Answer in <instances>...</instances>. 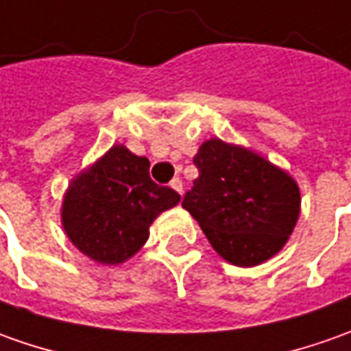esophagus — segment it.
<instances>
[{
	"mask_svg": "<svg viewBox=\"0 0 351 351\" xmlns=\"http://www.w3.org/2000/svg\"><path fill=\"white\" fill-rule=\"evenodd\" d=\"M171 188L182 195V180H180V178H173V180H171Z\"/></svg>",
	"mask_w": 351,
	"mask_h": 351,
	"instance_id": "obj_1",
	"label": "esophagus"
}]
</instances>
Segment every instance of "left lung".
<instances>
[{"label":"left lung","instance_id":"8db88e82","mask_svg":"<svg viewBox=\"0 0 351 351\" xmlns=\"http://www.w3.org/2000/svg\"><path fill=\"white\" fill-rule=\"evenodd\" d=\"M199 176L182 207L219 256L256 267L276 256L300 219L302 194L290 173L250 147L209 138L194 156Z\"/></svg>","mask_w":351,"mask_h":351}]
</instances>
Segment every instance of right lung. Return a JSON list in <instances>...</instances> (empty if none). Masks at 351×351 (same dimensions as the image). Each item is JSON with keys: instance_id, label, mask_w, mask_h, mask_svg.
<instances>
[{"instance_id": "1", "label": "right lung", "mask_w": 351, "mask_h": 351, "mask_svg": "<svg viewBox=\"0 0 351 351\" xmlns=\"http://www.w3.org/2000/svg\"><path fill=\"white\" fill-rule=\"evenodd\" d=\"M178 202L173 188L149 178L145 157L115 144L71 180L61 225L80 254L101 265H119L142 250L152 223Z\"/></svg>"}]
</instances>
